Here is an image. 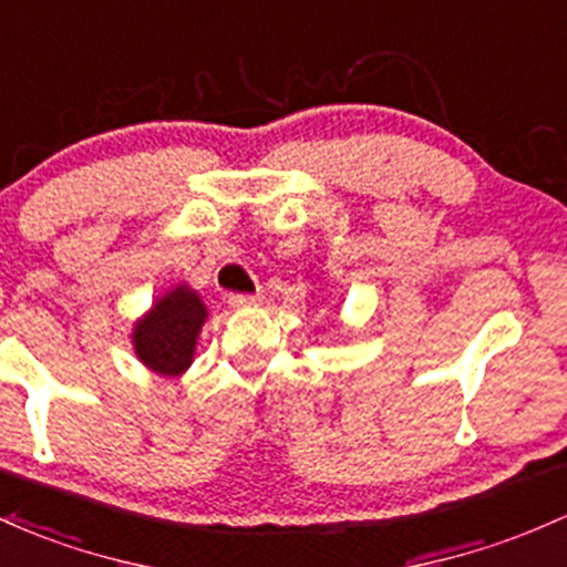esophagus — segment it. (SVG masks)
Here are the masks:
<instances>
[{
    "label": "esophagus",
    "mask_w": 567,
    "mask_h": 567,
    "mask_svg": "<svg viewBox=\"0 0 567 567\" xmlns=\"http://www.w3.org/2000/svg\"><path fill=\"white\" fill-rule=\"evenodd\" d=\"M260 301H264V298H260L258 293H255V296H245V293H234V296H228V303H231L234 309H250V307H258Z\"/></svg>",
    "instance_id": "34e87169"
}]
</instances>
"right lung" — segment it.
<instances>
[{
  "instance_id": "add662e5",
  "label": "right lung",
  "mask_w": 567,
  "mask_h": 567,
  "mask_svg": "<svg viewBox=\"0 0 567 567\" xmlns=\"http://www.w3.org/2000/svg\"><path fill=\"white\" fill-rule=\"evenodd\" d=\"M207 317V303L190 285H174L134 322V354L153 374L183 377L190 369Z\"/></svg>"
}]
</instances>
